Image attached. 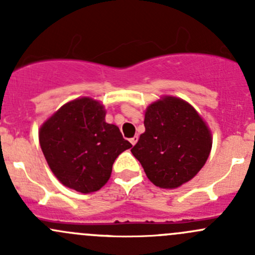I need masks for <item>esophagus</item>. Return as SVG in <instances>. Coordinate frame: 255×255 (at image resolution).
<instances>
[{
    "mask_svg": "<svg viewBox=\"0 0 255 255\" xmlns=\"http://www.w3.org/2000/svg\"><path fill=\"white\" fill-rule=\"evenodd\" d=\"M137 142H138V135H134L133 138H130V143H132V145H134Z\"/></svg>",
    "mask_w": 255,
    "mask_h": 255,
    "instance_id": "obj_1",
    "label": "esophagus"
}]
</instances>
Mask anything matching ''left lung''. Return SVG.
<instances>
[{
    "label": "left lung",
    "instance_id": "1",
    "mask_svg": "<svg viewBox=\"0 0 255 255\" xmlns=\"http://www.w3.org/2000/svg\"><path fill=\"white\" fill-rule=\"evenodd\" d=\"M144 127L130 151L155 186L176 189L196 176L210 155L212 134L189 102L160 97L146 107Z\"/></svg>",
    "mask_w": 255,
    "mask_h": 255
}]
</instances>
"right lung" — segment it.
I'll use <instances>...</instances> for the list:
<instances>
[{"label":"right lung","mask_w":255,"mask_h":255,"mask_svg":"<svg viewBox=\"0 0 255 255\" xmlns=\"http://www.w3.org/2000/svg\"><path fill=\"white\" fill-rule=\"evenodd\" d=\"M105 117L101 102L79 97L63 105L40 127V148L64 186L81 194L97 191L109 181L116 158L132 146Z\"/></svg>","instance_id":"add662e5"}]
</instances>
